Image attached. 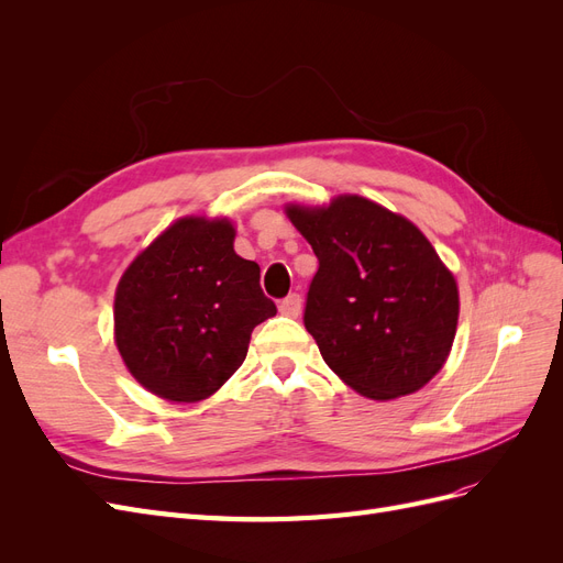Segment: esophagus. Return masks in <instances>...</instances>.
I'll use <instances>...</instances> for the list:
<instances>
[{"label": "esophagus", "mask_w": 563, "mask_h": 563, "mask_svg": "<svg viewBox=\"0 0 563 563\" xmlns=\"http://www.w3.org/2000/svg\"><path fill=\"white\" fill-rule=\"evenodd\" d=\"M302 310V298L298 294H291L286 296L282 302H279V312L286 314V317H298Z\"/></svg>", "instance_id": "esophagus-1"}]
</instances>
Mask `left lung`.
<instances>
[{
  "label": "left lung",
  "instance_id": "1",
  "mask_svg": "<svg viewBox=\"0 0 563 563\" xmlns=\"http://www.w3.org/2000/svg\"><path fill=\"white\" fill-rule=\"evenodd\" d=\"M319 269L305 329L323 362L362 397L413 395L444 366L457 327V284L411 220L360 195L329 207L288 203Z\"/></svg>",
  "mask_w": 563,
  "mask_h": 563
}]
</instances>
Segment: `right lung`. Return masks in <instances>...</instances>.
Returning a JSON list of instances; mask_svg holds the SVG:
<instances>
[{"label": "right lung", "instance_id": "obj_1", "mask_svg": "<svg viewBox=\"0 0 563 563\" xmlns=\"http://www.w3.org/2000/svg\"><path fill=\"white\" fill-rule=\"evenodd\" d=\"M275 314L258 263L234 253L230 220L187 216L119 279L114 343L152 395L195 404L244 364L251 331Z\"/></svg>", "mask_w": 563, "mask_h": 563}]
</instances>
